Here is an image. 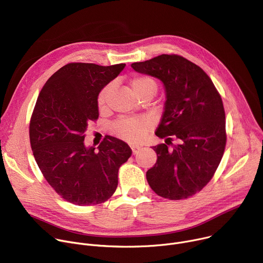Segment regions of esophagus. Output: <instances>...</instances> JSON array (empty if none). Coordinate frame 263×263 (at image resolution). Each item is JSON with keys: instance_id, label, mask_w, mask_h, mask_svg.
<instances>
[{"instance_id": "esophagus-1", "label": "esophagus", "mask_w": 263, "mask_h": 263, "mask_svg": "<svg viewBox=\"0 0 263 263\" xmlns=\"http://www.w3.org/2000/svg\"><path fill=\"white\" fill-rule=\"evenodd\" d=\"M131 149H132V153L135 155V154H137V152L139 151L140 147L137 146V145H131Z\"/></svg>"}]
</instances>
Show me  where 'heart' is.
<instances>
[{"mask_svg":"<svg viewBox=\"0 0 263 263\" xmlns=\"http://www.w3.org/2000/svg\"><path fill=\"white\" fill-rule=\"evenodd\" d=\"M131 90L135 97L139 96L142 92L145 91H154L156 92V83L151 78L145 76H139L135 77L130 82ZM110 91V85L105 86L98 96V105L100 108L104 107L108 93ZM114 133L131 143L139 142L146 131L145 124L140 120H121L118 123L115 124L114 128H112Z\"/></svg>","mask_w":263,"mask_h":263,"instance_id":"1","label":"heart"}]
</instances>
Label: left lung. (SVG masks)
<instances>
[{
  "mask_svg": "<svg viewBox=\"0 0 263 263\" xmlns=\"http://www.w3.org/2000/svg\"><path fill=\"white\" fill-rule=\"evenodd\" d=\"M131 66L160 80L166 99L155 132L165 143L152 147L157 161L146 172L147 183L165 199L192 197L211 180L224 151L221 98L207 73L181 56L162 54Z\"/></svg>",
  "mask_w": 263,
  "mask_h": 263,
  "instance_id": "1",
  "label": "left lung"
}]
</instances>
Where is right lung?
Instances as JSON below:
<instances>
[{
	"mask_svg": "<svg viewBox=\"0 0 263 263\" xmlns=\"http://www.w3.org/2000/svg\"><path fill=\"white\" fill-rule=\"evenodd\" d=\"M68 63L44 85L30 122V143L37 165L64 200L79 206L105 202L118 187V172L132 151L123 140L105 136L98 151L84 142L99 118L100 91L125 68Z\"/></svg>",
	"mask_w": 263,
	"mask_h": 263,
	"instance_id": "right-lung-1",
	"label": "right lung"
}]
</instances>
